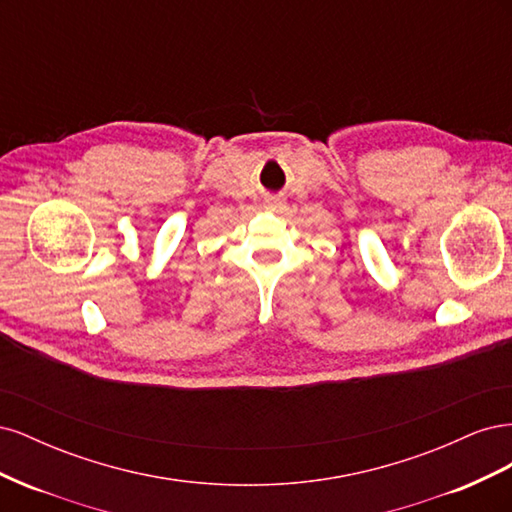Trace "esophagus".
<instances>
[{"instance_id":"1","label":"esophagus","mask_w":512,"mask_h":512,"mask_svg":"<svg viewBox=\"0 0 512 512\" xmlns=\"http://www.w3.org/2000/svg\"><path fill=\"white\" fill-rule=\"evenodd\" d=\"M265 209L280 211V209H284V200H280V198H267L265 200Z\"/></svg>"}]
</instances>
